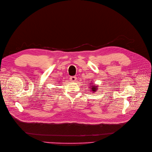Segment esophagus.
Instances as JSON below:
<instances>
[{
	"label": "esophagus",
	"mask_w": 152,
	"mask_h": 152,
	"mask_svg": "<svg viewBox=\"0 0 152 152\" xmlns=\"http://www.w3.org/2000/svg\"><path fill=\"white\" fill-rule=\"evenodd\" d=\"M76 79H77V78L75 77H74V76H72V77H70V80L72 82H75L76 80Z\"/></svg>",
	"instance_id": "34e87169"
}]
</instances>
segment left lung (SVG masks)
I'll return each mask as SVG.
<instances>
[{
    "instance_id": "left-lung-1",
    "label": "left lung",
    "mask_w": 152,
    "mask_h": 152,
    "mask_svg": "<svg viewBox=\"0 0 152 152\" xmlns=\"http://www.w3.org/2000/svg\"><path fill=\"white\" fill-rule=\"evenodd\" d=\"M90 85H91L90 86V87H91L90 88V89H91L90 91H91L93 93H95V91H96V90H98V86H96L95 84H93V83H90Z\"/></svg>"
}]
</instances>
